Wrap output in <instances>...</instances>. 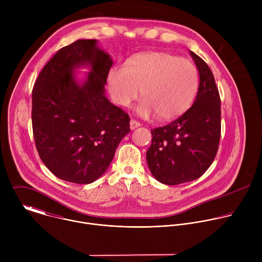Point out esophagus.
Segmentation results:
<instances>
[{"label":"esophagus","instance_id":"1","mask_svg":"<svg viewBox=\"0 0 262 262\" xmlns=\"http://www.w3.org/2000/svg\"><path fill=\"white\" fill-rule=\"evenodd\" d=\"M139 126H141V123H140L139 121H136V120H134V119L130 120V122H129V127H130L132 130L136 129V128L139 127Z\"/></svg>","mask_w":262,"mask_h":262}]
</instances>
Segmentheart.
I'll return each instance as SVG.
<instances>
[{
    "label": "heart",
    "instance_id": "b5f03b06",
    "mask_svg": "<svg viewBox=\"0 0 262 262\" xmlns=\"http://www.w3.org/2000/svg\"><path fill=\"white\" fill-rule=\"evenodd\" d=\"M107 87L112 99L121 106H128L142 89L145 98L137 107L139 115L145 118L158 115L168 121L191 107L198 91L199 76L191 61L152 52L134 57L126 65L112 67Z\"/></svg>",
    "mask_w": 262,
    "mask_h": 262
}]
</instances>
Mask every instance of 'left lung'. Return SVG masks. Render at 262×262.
Returning a JSON list of instances; mask_svg holds the SVG:
<instances>
[{
    "label": "left lung",
    "instance_id": "left-lung-1",
    "mask_svg": "<svg viewBox=\"0 0 262 262\" xmlns=\"http://www.w3.org/2000/svg\"><path fill=\"white\" fill-rule=\"evenodd\" d=\"M199 71L193 105L170 124L151 129L148 168L162 183L175 185L199 178L212 164L221 137V99L208 65L190 52Z\"/></svg>",
    "mask_w": 262,
    "mask_h": 262
}]
</instances>
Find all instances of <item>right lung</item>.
Listing matches in <instances>:
<instances>
[{"mask_svg": "<svg viewBox=\"0 0 262 262\" xmlns=\"http://www.w3.org/2000/svg\"><path fill=\"white\" fill-rule=\"evenodd\" d=\"M112 64L95 39H80L59 50L34 84L35 145L43 164L60 179L81 184L95 181L130 130L128 114L104 95ZM80 66L92 68L82 85L72 72Z\"/></svg>", "mask_w": 262, "mask_h": 262, "instance_id": "1", "label": "right lung"}]
</instances>
